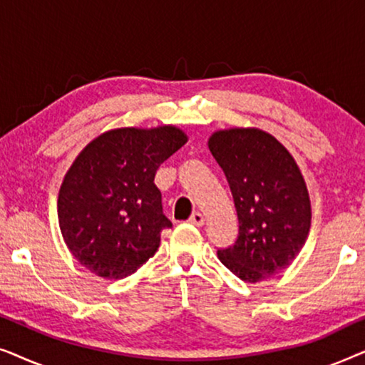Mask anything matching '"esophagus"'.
Listing matches in <instances>:
<instances>
[{"label": "esophagus", "mask_w": 365, "mask_h": 365, "mask_svg": "<svg viewBox=\"0 0 365 365\" xmlns=\"http://www.w3.org/2000/svg\"><path fill=\"white\" fill-rule=\"evenodd\" d=\"M187 221L191 222V224H194V226L201 227L202 224H204V216H202L201 212H194V214H191V217H189Z\"/></svg>", "instance_id": "obj_1"}]
</instances>
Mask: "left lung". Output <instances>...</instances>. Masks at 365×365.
<instances>
[{
    "label": "left lung",
    "instance_id": "8db88e82",
    "mask_svg": "<svg viewBox=\"0 0 365 365\" xmlns=\"http://www.w3.org/2000/svg\"><path fill=\"white\" fill-rule=\"evenodd\" d=\"M209 149L227 179L239 219L236 242L219 249V261L246 282L281 272L311 227V201L296 161L261 129L217 131Z\"/></svg>",
    "mask_w": 365,
    "mask_h": 365
}]
</instances>
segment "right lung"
I'll use <instances>...</instances> for the list:
<instances>
[{"label":"right lung","mask_w":365,"mask_h":365,"mask_svg":"<svg viewBox=\"0 0 365 365\" xmlns=\"http://www.w3.org/2000/svg\"><path fill=\"white\" fill-rule=\"evenodd\" d=\"M186 141L174 126L121 128L83 149L58 197L59 229L81 266L123 279L154 256L161 231L173 227L154 174Z\"/></svg>","instance_id":"add662e5"}]
</instances>
